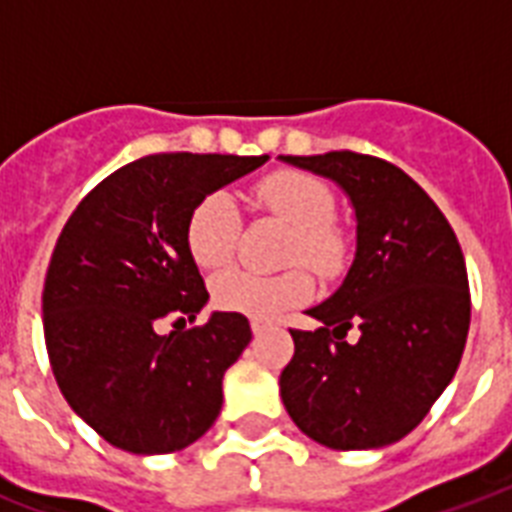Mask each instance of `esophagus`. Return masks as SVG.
Here are the masks:
<instances>
[{
  "instance_id": "esophagus-1",
  "label": "esophagus",
  "mask_w": 512,
  "mask_h": 512,
  "mask_svg": "<svg viewBox=\"0 0 512 512\" xmlns=\"http://www.w3.org/2000/svg\"><path fill=\"white\" fill-rule=\"evenodd\" d=\"M265 329H268V324H265V321H252V335L255 337H260L265 332Z\"/></svg>"
}]
</instances>
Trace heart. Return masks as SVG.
Returning a JSON list of instances; mask_svg holds the SVG:
<instances>
[{
	"label": "heart",
	"instance_id": "1",
	"mask_svg": "<svg viewBox=\"0 0 512 512\" xmlns=\"http://www.w3.org/2000/svg\"><path fill=\"white\" fill-rule=\"evenodd\" d=\"M249 207L292 228L284 263H305L324 279L345 271L348 239L335 225V193L321 177L300 170H276L260 177L249 191ZM241 212L225 191H212L191 209L185 223V247L199 268H223L236 252ZM313 295V279L305 268H289L276 276L231 268L212 279L217 308L252 319H273L281 311L303 305Z\"/></svg>",
	"mask_w": 512,
	"mask_h": 512
}]
</instances>
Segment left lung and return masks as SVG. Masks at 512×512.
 I'll return each instance as SVG.
<instances>
[{
  "label": "left lung",
  "mask_w": 512,
  "mask_h": 512,
  "mask_svg": "<svg viewBox=\"0 0 512 512\" xmlns=\"http://www.w3.org/2000/svg\"><path fill=\"white\" fill-rule=\"evenodd\" d=\"M345 188L358 247L342 287L311 308L324 327L289 329L279 377L289 417L329 449H374L412 433L460 366L468 268L436 201L396 164L356 151L284 156ZM362 337L345 343L347 329Z\"/></svg>",
  "instance_id": "1"
}]
</instances>
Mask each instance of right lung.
Wrapping results in <instances>:
<instances>
[{"label":"right lung","mask_w":512,"mask_h":512,"mask_svg":"<svg viewBox=\"0 0 512 512\" xmlns=\"http://www.w3.org/2000/svg\"><path fill=\"white\" fill-rule=\"evenodd\" d=\"M268 156L151 154L119 167L68 217L44 276V342L68 406L111 446L170 454L204 436L223 406V374L252 340L241 313L193 321L207 287L185 223L207 193Z\"/></svg>","instance_id":"add662e5"}]
</instances>
